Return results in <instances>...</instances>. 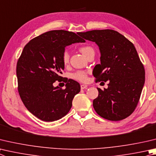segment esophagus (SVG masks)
<instances>
[{
	"label": "esophagus",
	"mask_w": 156,
	"mask_h": 156,
	"mask_svg": "<svg viewBox=\"0 0 156 156\" xmlns=\"http://www.w3.org/2000/svg\"><path fill=\"white\" fill-rule=\"evenodd\" d=\"M87 84H81L80 85V88H81V89H87Z\"/></svg>",
	"instance_id": "obj_1"
}]
</instances>
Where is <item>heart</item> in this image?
I'll use <instances>...</instances> for the list:
<instances>
[{
  "label": "heart",
  "instance_id": "heart-1",
  "mask_svg": "<svg viewBox=\"0 0 156 156\" xmlns=\"http://www.w3.org/2000/svg\"><path fill=\"white\" fill-rule=\"evenodd\" d=\"M80 52L83 53V55L87 57V55L90 52H93V49L90 46H84L80 48ZM69 53L67 51H65L63 54V61L65 64H67L69 62ZM72 78L73 79H75L76 80L80 81V82H85L87 79V73L86 72L84 71H78L75 73L72 74Z\"/></svg>",
  "mask_w": 156,
  "mask_h": 156
}]
</instances>
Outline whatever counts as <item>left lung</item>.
<instances>
[{"mask_svg": "<svg viewBox=\"0 0 156 156\" xmlns=\"http://www.w3.org/2000/svg\"><path fill=\"white\" fill-rule=\"evenodd\" d=\"M78 35L98 46L100 64L95 66L93 74L96 82H108L107 89L98 88V97L93 101L96 112L113 121L129 117L139 101L145 78L134 44L114 30H93Z\"/></svg>", "mask_w": 156, "mask_h": 156, "instance_id": "left-lung-1", "label": "left lung"}]
</instances>
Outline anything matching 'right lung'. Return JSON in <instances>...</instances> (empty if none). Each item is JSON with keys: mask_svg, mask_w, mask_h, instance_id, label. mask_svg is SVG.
Wrapping results in <instances>:
<instances>
[{"mask_svg": "<svg viewBox=\"0 0 156 156\" xmlns=\"http://www.w3.org/2000/svg\"><path fill=\"white\" fill-rule=\"evenodd\" d=\"M85 40L73 32L55 30L33 38L24 46L16 67L18 92L30 112L44 121H55L66 116L74 96L80 91L78 82L64 80L65 48ZM56 80L66 83V89L55 87Z\"/></svg>", "mask_w": 156, "mask_h": 156, "instance_id": "right-lung-1", "label": "right lung"}]
</instances>
